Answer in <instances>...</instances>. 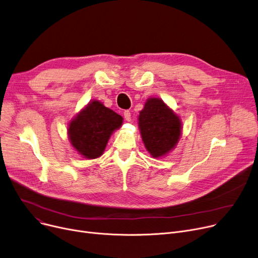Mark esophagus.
I'll list each match as a JSON object with an SVG mask.
<instances>
[{"label":"esophagus","instance_id":"1","mask_svg":"<svg viewBox=\"0 0 258 258\" xmlns=\"http://www.w3.org/2000/svg\"><path fill=\"white\" fill-rule=\"evenodd\" d=\"M123 116H124V119L126 120V121H131V120H132V115H131L130 111H124Z\"/></svg>","mask_w":258,"mask_h":258}]
</instances>
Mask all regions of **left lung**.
<instances>
[{
    "mask_svg": "<svg viewBox=\"0 0 258 258\" xmlns=\"http://www.w3.org/2000/svg\"><path fill=\"white\" fill-rule=\"evenodd\" d=\"M138 124L144 145L153 158L166 156L176 146L181 135L179 117L156 97L146 100Z\"/></svg>",
    "mask_w": 258,
    "mask_h": 258,
    "instance_id": "obj_1",
    "label": "left lung"
}]
</instances>
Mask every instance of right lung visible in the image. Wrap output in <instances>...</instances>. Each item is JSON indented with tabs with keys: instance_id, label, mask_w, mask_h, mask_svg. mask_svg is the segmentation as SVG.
Instances as JSON below:
<instances>
[{
	"instance_id": "1",
	"label": "right lung",
	"mask_w": 258,
	"mask_h": 258,
	"mask_svg": "<svg viewBox=\"0 0 258 258\" xmlns=\"http://www.w3.org/2000/svg\"><path fill=\"white\" fill-rule=\"evenodd\" d=\"M123 118L92 100L70 122L68 138L75 149L86 159H96L105 151L111 135L122 125Z\"/></svg>"
}]
</instances>
